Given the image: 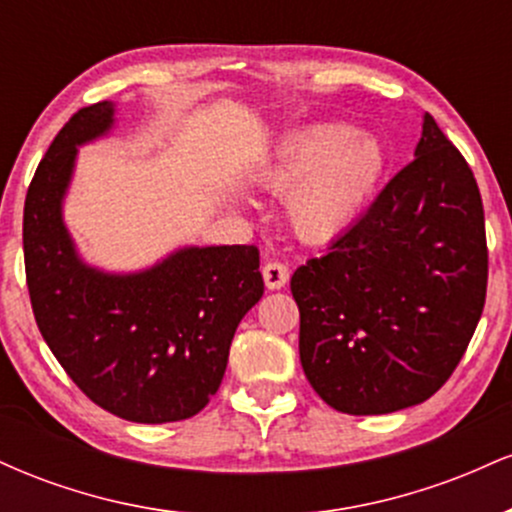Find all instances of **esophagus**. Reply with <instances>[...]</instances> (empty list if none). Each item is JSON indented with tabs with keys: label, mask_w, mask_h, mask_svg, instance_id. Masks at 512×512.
<instances>
[{
	"label": "esophagus",
	"mask_w": 512,
	"mask_h": 512,
	"mask_svg": "<svg viewBox=\"0 0 512 512\" xmlns=\"http://www.w3.org/2000/svg\"><path fill=\"white\" fill-rule=\"evenodd\" d=\"M262 276H264V284L267 289H284L286 281H289V267L284 262L272 260L262 267Z\"/></svg>",
	"instance_id": "obj_1"
}]
</instances>
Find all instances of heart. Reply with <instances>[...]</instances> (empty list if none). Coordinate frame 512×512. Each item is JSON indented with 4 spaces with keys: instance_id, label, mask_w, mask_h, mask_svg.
Masks as SVG:
<instances>
[{
    "instance_id": "heart-1",
    "label": "heart",
    "mask_w": 512,
    "mask_h": 512,
    "mask_svg": "<svg viewBox=\"0 0 512 512\" xmlns=\"http://www.w3.org/2000/svg\"><path fill=\"white\" fill-rule=\"evenodd\" d=\"M373 139L339 125H317L286 139L260 173V185L286 195L291 226L308 240H330L354 223L383 178Z\"/></svg>"
}]
</instances>
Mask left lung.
<instances>
[{
    "instance_id": "obj_1",
    "label": "left lung",
    "mask_w": 512,
    "mask_h": 512,
    "mask_svg": "<svg viewBox=\"0 0 512 512\" xmlns=\"http://www.w3.org/2000/svg\"><path fill=\"white\" fill-rule=\"evenodd\" d=\"M486 281L477 180L426 113L414 161L291 276L305 378L342 414L426 402L467 351Z\"/></svg>"
}]
</instances>
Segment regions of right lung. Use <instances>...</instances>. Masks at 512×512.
<instances>
[{
    "instance_id": "right-lung-1",
    "label": "right lung",
    "mask_w": 512,
    "mask_h": 512,
    "mask_svg": "<svg viewBox=\"0 0 512 512\" xmlns=\"http://www.w3.org/2000/svg\"><path fill=\"white\" fill-rule=\"evenodd\" d=\"M113 125V103L76 110L38 163L23 207V260L38 330L93 404L168 424L209 404L243 315L262 298L255 245L187 248L149 272L108 276L79 262L60 204L76 144Z\"/></svg>"
}]
</instances>
